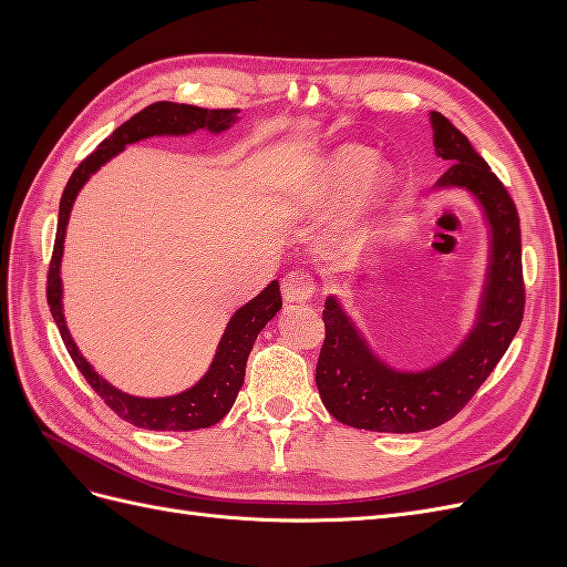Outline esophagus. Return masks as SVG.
I'll return each instance as SVG.
<instances>
[{"instance_id":"obj_1","label":"esophagus","mask_w":567,"mask_h":567,"mask_svg":"<svg viewBox=\"0 0 567 567\" xmlns=\"http://www.w3.org/2000/svg\"><path fill=\"white\" fill-rule=\"evenodd\" d=\"M284 298L290 305H302V302H310L317 284L312 279V274H307L305 269H296V271H288L284 277Z\"/></svg>"}]
</instances>
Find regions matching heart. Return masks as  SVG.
<instances>
[{
    "label": "heart",
    "instance_id": "1",
    "mask_svg": "<svg viewBox=\"0 0 567 567\" xmlns=\"http://www.w3.org/2000/svg\"><path fill=\"white\" fill-rule=\"evenodd\" d=\"M390 167L383 163H369V151L362 146H338L319 165L312 196L326 205L338 200L352 186L348 205V225L359 227L375 210L390 186Z\"/></svg>",
    "mask_w": 567,
    "mask_h": 567
}]
</instances>
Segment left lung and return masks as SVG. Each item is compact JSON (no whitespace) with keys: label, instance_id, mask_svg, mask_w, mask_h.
Returning a JSON list of instances; mask_svg holds the SVG:
<instances>
[{"label":"left lung","instance_id":"left-lung-1","mask_svg":"<svg viewBox=\"0 0 567 567\" xmlns=\"http://www.w3.org/2000/svg\"><path fill=\"white\" fill-rule=\"evenodd\" d=\"M433 144L450 169L435 186L471 192L489 221V269L477 323L461 348L427 371H394L373 357L336 298L326 300L317 362L323 406L340 423L375 433H421L454 419L499 364L525 310L520 217L489 165L442 113H431Z\"/></svg>","mask_w":567,"mask_h":567}]
</instances>
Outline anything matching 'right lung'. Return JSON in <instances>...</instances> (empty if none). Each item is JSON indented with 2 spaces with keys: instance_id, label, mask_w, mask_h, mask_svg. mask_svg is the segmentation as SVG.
<instances>
[{
  "instance_id": "obj_1",
  "label": "right lung",
  "mask_w": 567,
  "mask_h": 567,
  "mask_svg": "<svg viewBox=\"0 0 567 567\" xmlns=\"http://www.w3.org/2000/svg\"><path fill=\"white\" fill-rule=\"evenodd\" d=\"M238 113H241L238 109L208 111L188 104H173V101L151 104L144 111L132 115L127 123L120 125L109 140L101 142L96 151H92L90 156L75 167V173L68 179L61 196L56 241L47 274V302L51 317H54L68 354H71L78 371L84 375V381L94 388L99 398L104 400L120 419L132 425L148 427V431H198V427H210L227 416L238 390L244 385L246 362L255 346L257 333H260L267 321H271L274 315L281 310L279 281H271L260 296L246 302L241 310L231 317L225 336L219 340V348L208 373H205L194 388L173 394V398H132V394L120 392L101 379L87 359L80 354L71 333H68L61 305V257L68 217H71L75 196L80 194L84 182H87L101 165L117 156L127 144L161 134H192L196 130H208L213 134H219L229 130L231 123H236Z\"/></svg>"
}]
</instances>
